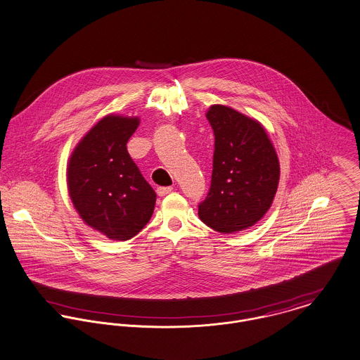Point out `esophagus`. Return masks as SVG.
<instances>
[{
  "label": "esophagus",
  "mask_w": 360,
  "mask_h": 360,
  "mask_svg": "<svg viewBox=\"0 0 360 360\" xmlns=\"http://www.w3.org/2000/svg\"><path fill=\"white\" fill-rule=\"evenodd\" d=\"M172 191H173V187H158L157 188V194L160 196L167 195Z\"/></svg>",
  "instance_id": "1"
}]
</instances>
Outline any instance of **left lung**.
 Masks as SVG:
<instances>
[{
    "label": "left lung",
    "instance_id": "8db88e82",
    "mask_svg": "<svg viewBox=\"0 0 360 360\" xmlns=\"http://www.w3.org/2000/svg\"><path fill=\"white\" fill-rule=\"evenodd\" d=\"M206 118L214 131L213 172L198 214L207 227L233 233L255 226L271 207L279 160L259 121L221 104L212 105Z\"/></svg>",
    "mask_w": 360,
    "mask_h": 360
}]
</instances>
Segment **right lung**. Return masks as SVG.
<instances>
[{
    "instance_id": "obj_1",
    "label": "right lung",
    "mask_w": 360,
    "mask_h": 360,
    "mask_svg": "<svg viewBox=\"0 0 360 360\" xmlns=\"http://www.w3.org/2000/svg\"><path fill=\"white\" fill-rule=\"evenodd\" d=\"M137 117L105 115L74 148L67 186L81 219L112 240H128L150 221L157 194L127 150Z\"/></svg>"
}]
</instances>
